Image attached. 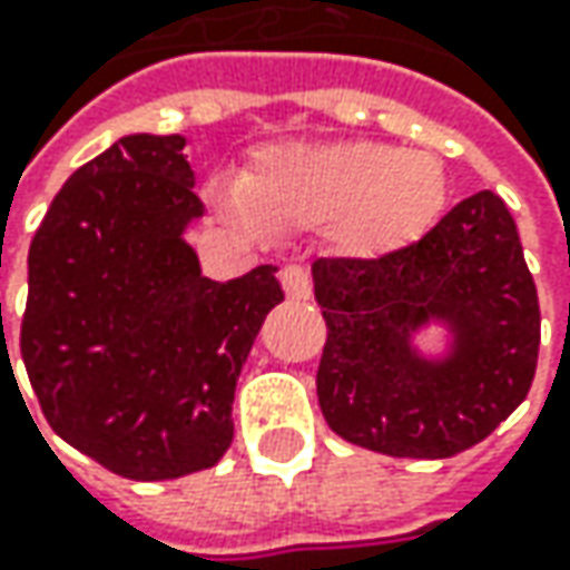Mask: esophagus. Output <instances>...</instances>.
<instances>
[{
  "label": "esophagus",
  "instance_id": "esophagus-1",
  "mask_svg": "<svg viewBox=\"0 0 570 570\" xmlns=\"http://www.w3.org/2000/svg\"><path fill=\"white\" fill-rule=\"evenodd\" d=\"M278 278H282V288H285V295L292 297V301H307L311 297V273L304 266L292 263V266L282 269Z\"/></svg>",
  "mask_w": 570,
  "mask_h": 570
}]
</instances>
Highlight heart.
<instances>
[{"label": "heart", "instance_id": "1", "mask_svg": "<svg viewBox=\"0 0 570 570\" xmlns=\"http://www.w3.org/2000/svg\"><path fill=\"white\" fill-rule=\"evenodd\" d=\"M208 199L253 234L330 225L336 247L383 256L412 244L444 206V167L428 151L381 142H285L256 155L240 180H215Z\"/></svg>", "mask_w": 570, "mask_h": 570}]
</instances>
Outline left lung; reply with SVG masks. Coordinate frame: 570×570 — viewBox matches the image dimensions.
Wrapping results in <instances>:
<instances>
[{
	"label": "left lung",
	"instance_id": "obj_1",
	"mask_svg": "<svg viewBox=\"0 0 570 570\" xmlns=\"http://www.w3.org/2000/svg\"><path fill=\"white\" fill-rule=\"evenodd\" d=\"M317 396L348 444L444 460L489 438L537 374L539 301L501 196L479 189L381 259H317ZM445 330L441 356L414 342Z\"/></svg>",
	"mask_w": 570,
	"mask_h": 570
}]
</instances>
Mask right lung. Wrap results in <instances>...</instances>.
<instances>
[{
    "label": "right lung",
    "instance_id": "right-lung-1",
    "mask_svg": "<svg viewBox=\"0 0 570 570\" xmlns=\"http://www.w3.org/2000/svg\"><path fill=\"white\" fill-rule=\"evenodd\" d=\"M184 136L132 132L78 167L28 253L21 358L56 434L117 475L215 466L275 266L212 282L187 244L203 218Z\"/></svg>",
    "mask_w": 570,
    "mask_h": 570
}]
</instances>
